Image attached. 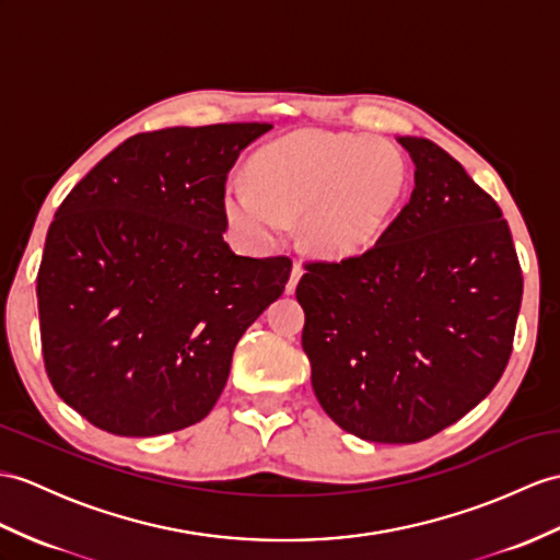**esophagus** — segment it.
<instances>
[{
	"label": "esophagus",
	"mask_w": 560,
	"mask_h": 560,
	"mask_svg": "<svg viewBox=\"0 0 560 560\" xmlns=\"http://www.w3.org/2000/svg\"><path fill=\"white\" fill-rule=\"evenodd\" d=\"M302 276H304V268L299 266V264H294L292 272H290V280H288V288H284V290H288V294H292L296 290V282H299V278H302Z\"/></svg>",
	"instance_id": "obj_1"
}]
</instances>
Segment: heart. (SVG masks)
Wrapping results in <instances>:
<instances>
[{"mask_svg":"<svg viewBox=\"0 0 560 560\" xmlns=\"http://www.w3.org/2000/svg\"><path fill=\"white\" fill-rule=\"evenodd\" d=\"M254 187L225 189V215L242 235L270 244L290 218H304L313 247L347 256L383 230L406 183L397 149L342 132H296L268 144L252 163Z\"/></svg>","mask_w":560,"mask_h":560,"instance_id":"b5f03b06","label":"heart"}]
</instances>
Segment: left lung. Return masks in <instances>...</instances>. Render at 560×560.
I'll use <instances>...</instances> for the list:
<instances>
[{
  "instance_id": "1",
  "label": "left lung",
  "mask_w": 560,
  "mask_h": 560,
  "mask_svg": "<svg viewBox=\"0 0 560 560\" xmlns=\"http://www.w3.org/2000/svg\"><path fill=\"white\" fill-rule=\"evenodd\" d=\"M416 187L373 247L306 261L296 284L311 385L339 428L413 444L454 425L511 359L523 270L499 203L460 163L399 138Z\"/></svg>"
}]
</instances>
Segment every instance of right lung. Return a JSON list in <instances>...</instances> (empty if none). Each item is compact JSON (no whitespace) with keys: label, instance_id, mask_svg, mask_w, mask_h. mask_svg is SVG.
Instances as JSON below:
<instances>
[{"label":"right lung","instance_id":"add662e5","mask_svg":"<svg viewBox=\"0 0 560 560\" xmlns=\"http://www.w3.org/2000/svg\"><path fill=\"white\" fill-rule=\"evenodd\" d=\"M270 128L132 135L61 201L37 270L39 337L54 392L94 428L152 438L207 418L240 337L282 294L288 256L223 240L228 173Z\"/></svg>","mask_w":560,"mask_h":560}]
</instances>
